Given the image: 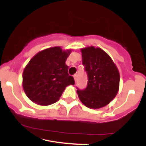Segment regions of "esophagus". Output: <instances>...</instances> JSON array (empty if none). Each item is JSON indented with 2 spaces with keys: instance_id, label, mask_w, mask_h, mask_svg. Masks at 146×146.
Segmentation results:
<instances>
[{
  "instance_id": "34e87169",
  "label": "esophagus",
  "mask_w": 146,
  "mask_h": 146,
  "mask_svg": "<svg viewBox=\"0 0 146 146\" xmlns=\"http://www.w3.org/2000/svg\"><path fill=\"white\" fill-rule=\"evenodd\" d=\"M73 78H74L75 81L76 82V81H77V80H78V75H77V74H75L74 75H73Z\"/></svg>"
}]
</instances>
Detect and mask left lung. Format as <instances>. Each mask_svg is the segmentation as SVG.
Instances as JSON below:
<instances>
[{
  "instance_id": "8db88e82",
  "label": "left lung",
  "mask_w": 146,
  "mask_h": 146,
  "mask_svg": "<svg viewBox=\"0 0 146 146\" xmlns=\"http://www.w3.org/2000/svg\"><path fill=\"white\" fill-rule=\"evenodd\" d=\"M82 64L88 75L84 90H77L84 105L99 109L108 105L115 98L119 88V73L108 53L93 46L81 49Z\"/></svg>"
}]
</instances>
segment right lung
I'll list each match as a JSON object with an SVG mask.
<instances>
[{"label": "right lung", "mask_w": 146, "mask_h": 146, "mask_svg": "<svg viewBox=\"0 0 146 146\" xmlns=\"http://www.w3.org/2000/svg\"><path fill=\"white\" fill-rule=\"evenodd\" d=\"M71 52L54 46L38 52L30 60L23 73V87L31 101L51 105L59 100L66 86L75 84L65 63Z\"/></svg>", "instance_id": "obj_1"}]
</instances>
